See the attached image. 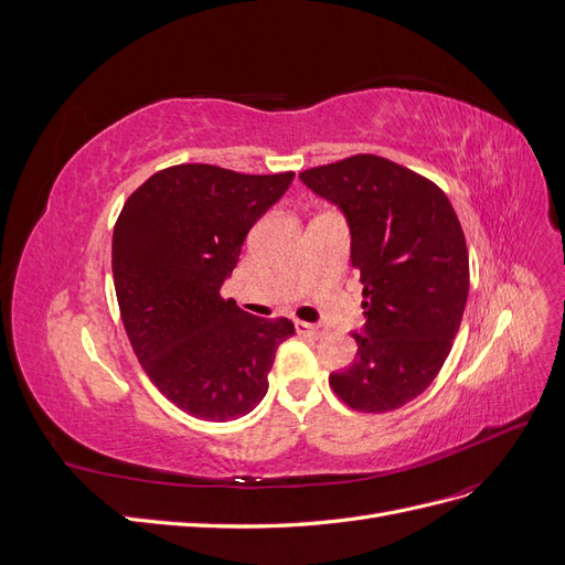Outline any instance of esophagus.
Returning a JSON list of instances; mask_svg holds the SVG:
<instances>
[{"label": "esophagus", "instance_id": "34e87169", "mask_svg": "<svg viewBox=\"0 0 565 565\" xmlns=\"http://www.w3.org/2000/svg\"><path fill=\"white\" fill-rule=\"evenodd\" d=\"M297 332L299 334H306V337H322L324 332H328V328L320 322H303V320H297Z\"/></svg>", "mask_w": 565, "mask_h": 565}]
</instances>
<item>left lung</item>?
<instances>
[{
	"mask_svg": "<svg viewBox=\"0 0 565 565\" xmlns=\"http://www.w3.org/2000/svg\"><path fill=\"white\" fill-rule=\"evenodd\" d=\"M299 177L347 214L365 297L355 361L332 372L330 386L358 413L398 409L436 380L452 349L469 295L465 231L434 181L370 152Z\"/></svg>",
	"mask_w": 565,
	"mask_h": 565,
	"instance_id": "left-lung-1",
	"label": "left lung"
}]
</instances>
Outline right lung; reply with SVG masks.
Returning <instances> with one entry per match:
<instances>
[{"instance_id": "1", "label": "right lung", "mask_w": 565, "mask_h": 565, "mask_svg": "<svg viewBox=\"0 0 565 565\" xmlns=\"http://www.w3.org/2000/svg\"><path fill=\"white\" fill-rule=\"evenodd\" d=\"M295 172L237 174L174 164L136 188L113 231V278L129 344L148 380L207 422L247 415L268 391L276 351L295 334L221 297L249 228Z\"/></svg>"}]
</instances>
